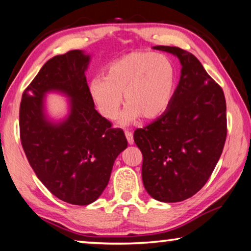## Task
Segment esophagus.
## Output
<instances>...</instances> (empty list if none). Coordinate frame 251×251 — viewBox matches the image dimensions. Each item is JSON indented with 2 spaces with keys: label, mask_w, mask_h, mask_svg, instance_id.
Returning a JSON list of instances; mask_svg holds the SVG:
<instances>
[{
  "label": "esophagus",
  "mask_w": 251,
  "mask_h": 251,
  "mask_svg": "<svg viewBox=\"0 0 251 251\" xmlns=\"http://www.w3.org/2000/svg\"><path fill=\"white\" fill-rule=\"evenodd\" d=\"M125 134H126V140H128L129 145H133V142H134V140H133V133L131 132V131H129V130H126L125 131Z\"/></svg>",
  "instance_id": "obj_1"
}]
</instances>
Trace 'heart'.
Here are the masks:
<instances>
[{"instance_id": "1", "label": "heart", "mask_w": 251, "mask_h": 251, "mask_svg": "<svg viewBox=\"0 0 251 251\" xmlns=\"http://www.w3.org/2000/svg\"><path fill=\"white\" fill-rule=\"evenodd\" d=\"M176 87V70L167 56L151 52H131L113 61L105 76L90 81L89 93L102 117L113 120L123 98L128 104L120 123L139 117L158 118L168 109Z\"/></svg>"}]
</instances>
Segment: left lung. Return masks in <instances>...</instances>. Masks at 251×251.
<instances>
[{"label":"left lung","instance_id":"left-lung-1","mask_svg":"<svg viewBox=\"0 0 251 251\" xmlns=\"http://www.w3.org/2000/svg\"><path fill=\"white\" fill-rule=\"evenodd\" d=\"M153 49L178 56L181 75L168 109L135 130L133 139L142 152V180L148 194L162 202H179L206 184L223 153L226 99L194 54L176 47Z\"/></svg>","mask_w":251,"mask_h":251}]
</instances>
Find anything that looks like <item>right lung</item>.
<instances>
[{
  "mask_svg": "<svg viewBox=\"0 0 251 251\" xmlns=\"http://www.w3.org/2000/svg\"><path fill=\"white\" fill-rule=\"evenodd\" d=\"M90 55L72 50L53 56L24 90L20 138L36 176L56 198L87 206L108 186L114 160L128 146L125 132L94 109L85 70ZM70 98L69 116L59 124L44 112L45 94Z\"/></svg>",
  "mask_w": 251,
  "mask_h": 251,
  "instance_id": "right-lung-1",
  "label": "right lung"
}]
</instances>
